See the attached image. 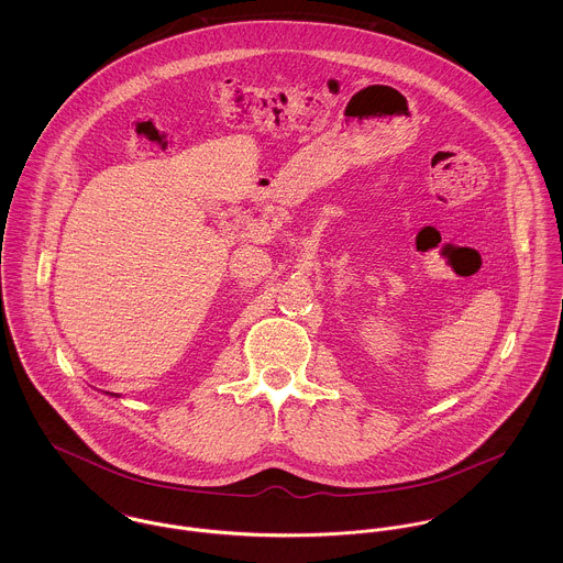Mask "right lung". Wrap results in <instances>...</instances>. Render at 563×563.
Listing matches in <instances>:
<instances>
[{"mask_svg": "<svg viewBox=\"0 0 563 563\" xmlns=\"http://www.w3.org/2000/svg\"><path fill=\"white\" fill-rule=\"evenodd\" d=\"M112 397H114V395H112ZM117 397H119V395H117Z\"/></svg>", "mask_w": 563, "mask_h": 563, "instance_id": "obj_1", "label": "right lung"}]
</instances>
